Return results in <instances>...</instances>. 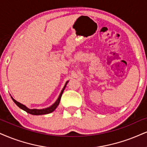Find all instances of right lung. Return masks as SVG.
I'll use <instances>...</instances> for the list:
<instances>
[{
  "label": "right lung",
  "instance_id": "add662e5",
  "mask_svg": "<svg viewBox=\"0 0 147 147\" xmlns=\"http://www.w3.org/2000/svg\"><path fill=\"white\" fill-rule=\"evenodd\" d=\"M67 82H68V81H67L66 83H65L64 87H63L62 90H61V93H60V95L59 96V97H58V99H57V101H56L55 102H54V104L52 105V106H50V107H48V108H43V109H30V108H27V107L26 106H24V105L22 104L21 103L18 102V101L15 100V99L13 98L12 97H11V98L13 99V101H14V103H15V104L17 105V106L19 107L20 108H21L22 110H24V111H26V112H28V113L31 114V115H46V114L51 113V112L54 111L56 108H57V106H59V103H60V101H61V96H62V94L63 93V91H64L65 87H66Z\"/></svg>",
  "mask_w": 147,
  "mask_h": 147
}]
</instances>
